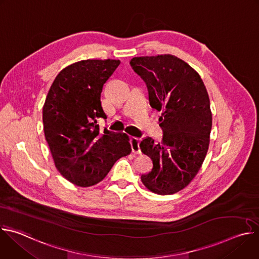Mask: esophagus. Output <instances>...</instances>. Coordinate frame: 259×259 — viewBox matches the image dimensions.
<instances>
[{
    "label": "esophagus",
    "mask_w": 259,
    "mask_h": 259,
    "mask_svg": "<svg viewBox=\"0 0 259 259\" xmlns=\"http://www.w3.org/2000/svg\"><path fill=\"white\" fill-rule=\"evenodd\" d=\"M139 141L140 139L137 137H131L130 138V143L132 147V153L133 154H140V147H139Z\"/></svg>",
    "instance_id": "esophagus-1"
}]
</instances>
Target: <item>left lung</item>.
<instances>
[{
  "instance_id": "8db88e82",
  "label": "left lung",
  "mask_w": 259,
  "mask_h": 259,
  "mask_svg": "<svg viewBox=\"0 0 259 259\" xmlns=\"http://www.w3.org/2000/svg\"><path fill=\"white\" fill-rule=\"evenodd\" d=\"M130 64L147 86L151 106L162 112L164 131L160 143L151 137L140 141L141 152L153 161L141 181L155 194H175L196 177L209 149L212 113L207 89L191 65L171 54L134 57Z\"/></svg>"
}]
</instances>
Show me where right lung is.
<instances>
[{"mask_svg":"<svg viewBox=\"0 0 259 259\" xmlns=\"http://www.w3.org/2000/svg\"><path fill=\"white\" fill-rule=\"evenodd\" d=\"M121 61L87 59L61 69L44 106L45 138L59 173L78 187L100 182L117 160L131 153L126 133L100 130L105 118L100 96L103 85Z\"/></svg>","mask_w":259,"mask_h":259,"instance_id":"add662e5","label":"right lung"}]
</instances>
